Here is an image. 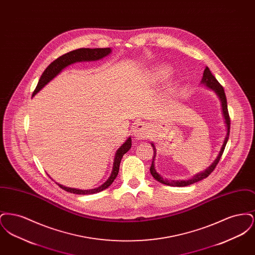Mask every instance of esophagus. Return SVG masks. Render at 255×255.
Segmentation results:
<instances>
[{"label":"esophagus","mask_w":255,"mask_h":255,"mask_svg":"<svg viewBox=\"0 0 255 255\" xmlns=\"http://www.w3.org/2000/svg\"><path fill=\"white\" fill-rule=\"evenodd\" d=\"M133 133L137 139H144L149 136V128L144 123L138 122L133 127Z\"/></svg>","instance_id":"34e87169"}]
</instances>
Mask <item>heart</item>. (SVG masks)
I'll return each instance as SVG.
<instances>
[{
  "label": "heart",
  "instance_id": "1",
  "mask_svg": "<svg viewBox=\"0 0 255 255\" xmlns=\"http://www.w3.org/2000/svg\"><path fill=\"white\" fill-rule=\"evenodd\" d=\"M170 72H171V70H170L169 67H167V66H160V67H158V68L155 70L154 74H155V76L157 78L164 79V78H166L169 75Z\"/></svg>",
  "mask_w": 255,
  "mask_h": 255
}]
</instances>
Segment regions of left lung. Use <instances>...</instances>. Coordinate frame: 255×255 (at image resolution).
<instances>
[{"instance_id": "8db88e82", "label": "left lung", "mask_w": 255, "mask_h": 255, "mask_svg": "<svg viewBox=\"0 0 255 255\" xmlns=\"http://www.w3.org/2000/svg\"><path fill=\"white\" fill-rule=\"evenodd\" d=\"M201 83L206 85V87H208L209 89L213 90L216 93V95L218 96L219 99L221 101L222 112H223V116H224V119H225V123H226L227 131H228L227 132V135H226V138L224 140V143H223V146L221 148V151L219 153L218 157L214 160V162L205 172L197 174L192 179H190L188 181H168L166 179H163L160 175H158V172L155 169V164H154V159H155V156H156V148H155V145L153 143H151L152 147H153V150H154V157H153L152 164H151V167H150V172H151L152 176L155 178V180H157L158 182H161V183H164V184H167V185H172V186H186V185H189V184H192V183H195V182L206 179V177H208L212 173V171L215 169V167L217 166L219 160H220V158L222 157V155L224 153V150H225V147L227 145V142L229 140L230 131H231V119H230V115H229V111H228L227 97H226L224 88H223V86L219 83L218 80L215 78V76L211 73L210 70L208 69V67H206V69L204 71V74H203V78H202Z\"/></svg>"}]
</instances>
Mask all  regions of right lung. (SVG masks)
Instances as JSON below:
<instances>
[{
    "mask_svg": "<svg viewBox=\"0 0 255 255\" xmlns=\"http://www.w3.org/2000/svg\"><path fill=\"white\" fill-rule=\"evenodd\" d=\"M111 51L112 50L110 48H105V49H84V48H82V49H75V50L63 54L62 56L55 59L52 63H50L48 66V68L45 70V72L42 73L36 88L32 94V97H34L44 86L47 85L52 78H54L58 73H60L61 71L64 70L67 66L73 64L75 62L99 60V59L107 56L111 53ZM131 146H132V139H131V137H129L118 149V151L116 153L112 174H111L109 179L97 188L90 189V190H81V189H76V188L66 187L57 182L56 183L60 186L62 189L66 190L67 192L73 193V194H94V193L100 192V191L106 189L107 187H109L110 185L112 184V182L115 181V179L117 178V176L119 174L120 164H121L122 157L124 154H126L130 150Z\"/></svg>",
    "mask_w": 255,
    "mask_h": 255,
    "instance_id": "right-lung-1",
    "label": "right lung"
}]
</instances>
